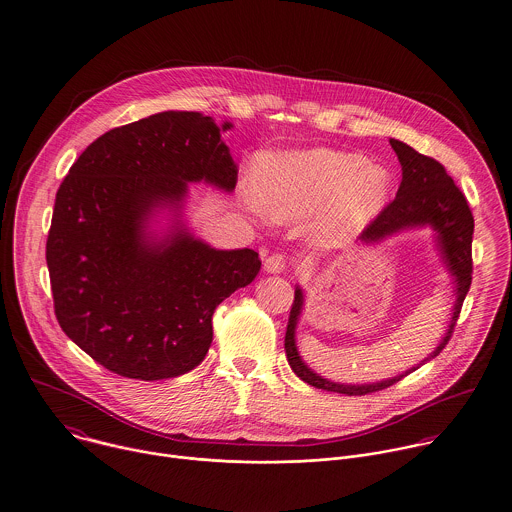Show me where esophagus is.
I'll list each match as a JSON object with an SVG mask.
<instances>
[{"instance_id": "esophagus-1", "label": "esophagus", "mask_w": 512, "mask_h": 512, "mask_svg": "<svg viewBox=\"0 0 512 512\" xmlns=\"http://www.w3.org/2000/svg\"><path fill=\"white\" fill-rule=\"evenodd\" d=\"M263 267H265V272H269V274H280L286 269V259L280 253H272L265 259Z\"/></svg>"}]
</instances>
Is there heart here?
<instances>
[{
    "label": "heart",
    "mask_w": 512,
    "mask_h": 512,
    "mask_svg": "<svg viewBox=\"0 0 512 512\" xmlns=\"http://www.w3.org/2000/svg\"><path fill=\"white\" fill-rule=\"evenodd\" d=\"M392 183L387 166L367 164L356 152H274L257 162L255 183L243 189V201L276 224L307 218L305 241L329 253L371 228L391 201Z\"/></svg>",
    "instance_id": "heart-1"
}]
</instances>
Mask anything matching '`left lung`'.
Wrapping results in <instances>:
<instances>
[{"mask_svg":"<svg viewBox=\"0 0 512 512\" xmlns=\"http://www.w3.org/2000/svg\"><path fill=\"white\" fill-rule=\"evenodd\" d=\"M391 147L402 166V181L396 191V199L371 224V228L365 234H361L360 241L365 245H377L389 240L392 236H398L410 230L429 228L433 232V243L441 257V263L451 274L452 284H454L452 292L456 300L452 305L451 321L447 325L443 338L435 346V350L420 363L412 365L410 369L375 383H338L315 373L301 358L298 342H296V331H298L301 311L305 305V292L303 288L296 286L294 305L290 311L288 329L284 338L286 358L292 371L300 377L301 381L323 391L340 392L348 396L383 391L394 385L396 381H400L402 377L410 375L412 371L420 369L423 363L437 358L451 338L462 301L466 298L472 284L474 216L468 207L466 197L454 185L447 170L437 160L423 156L398 139H391Z\"/></svg>","mask_w":512,"mask_h":512,"instance_id":"8db88e82","label":"left lung"}]
</instances>
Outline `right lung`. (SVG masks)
Instances as JSON below:
<instances>
[{
    "mask_svg": "<svg viewBox=\"0 0 512 512\" xmlns=\"http://www.w3.org/2000/svg\"><path fill=\"white\" fill-rule=\"evenodd\" d=\"M232 127L174 110L116 127L58 189L46 243L56 317L121 377L158 381L197 367L214 309L261 271L257 251L214 249L183 218L189 183L236 189L222 141Z\"/></svg>",
    "mask_w": 512,
    "mask_h": 512,
    "instance_id": "1",
    "label": "right lung"
}]
</instances>
